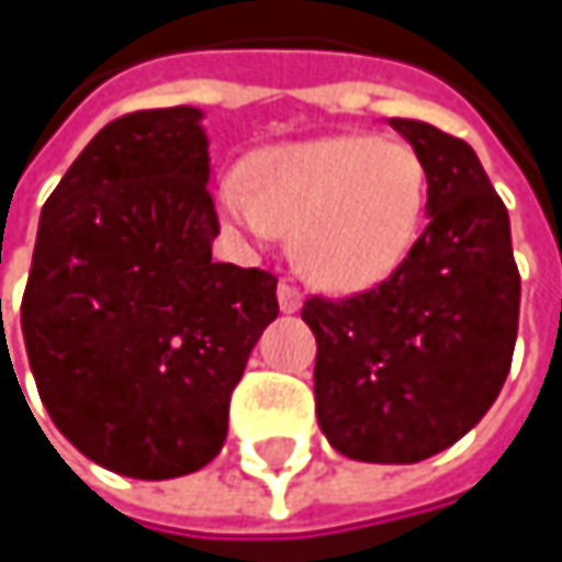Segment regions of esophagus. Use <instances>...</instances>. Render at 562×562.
I'll use <instances>...</instances> for the list:
<instances>
[{
    "label": "esophagus",
    "mask_w": 562,
    "mask_h": 562,
    "mask_svg": "<svg viewBox=\"0 0 562 562\" xmlns=\"http://www.w3.org/2000/svg\"><path fill=\"white\" fill-rule=\"evenodd\" d=\"M277 299H280V308L285 312V315L302 308V292H299L292 282H280V289H277Z\"/></svg>",
    "instance_id": "34e87169"
}]
</instances>
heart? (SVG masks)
Instances as JSON below:
<instances>
[{"instance_id":"1","label":"heart","mask_w":562,"mask_h":562,"mask_svg":"<svg viewBox=\"0 0 562 562\" xmlns=\"http://www.w3.org/2000/svg\"><path fill=\"white\" fill-rule=\"evenodd\" d=\"M426 194V166L409 143L348 133L257 153L244 184H221L217 214L247 247L292 234L289 254L305 280L358 292L406 260Z\"/></svg>"}]
</instances>
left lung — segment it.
Here are the masks:
<instances>
[{
    "instance_id": "1",
    "label": "left lung",
    "mask_w": 562,
    "mask_h": 562,
    "mask_svg": "<svg viewBox=\"0 0 562 562\" xmlns=\"http://www.w3.org/2000/svg\"><path fill=\"white\" fill-rule=\"evenodd\" d=\"M426 166V231L391 280L351 299L312 295L315 413L348 459L409 465L459 442L510 371L520 277L510 221L475 149L391 120Z\"/></svg>"
}]
</instances>
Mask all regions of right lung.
Masks as SVG:
<instances>
[{"instance_id":"1","label":"right lung","mask_w":562,"mask_h":562,"mask_svg":"<svg viewBox=\"0 0 562 562\" xmlns=\"http://www.w3.org/2000/svg\"><path fill=\"white\" fill-rule=\"evenodd\" d=\"M198 106L106 123L42 207L22 335L55 426L97 465L162 482L204 469L277 277L214 263Z\"/></svg>"}]
</instances>
